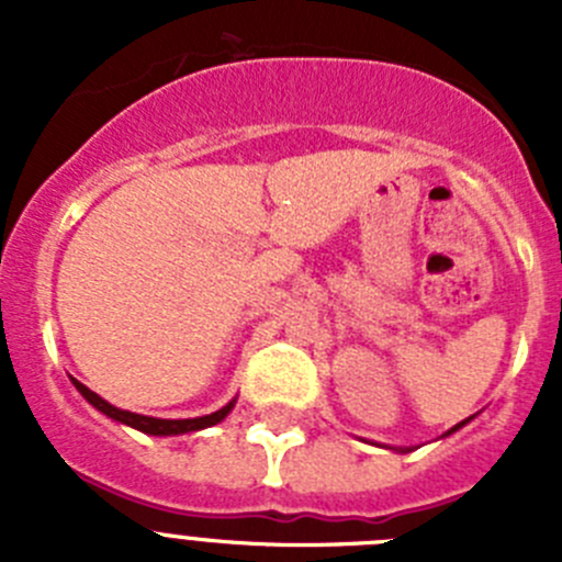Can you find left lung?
Returning <instances> with one entry per match:
<instances>
[{"label": "left lung", "mask_w": 562, "mask_h": 562, "mask_svg": "<svg viewBox=\"0 0 562 562\" xmlns=\"http://www.w3.org/2000/svg\"><path fill=\"white\" fill-rule=\"evenodd\" d=\"M464 422H467V419H464ZM464 422H459V425H456V428H450V430H448V434H453V430H459V428H461V425H464Z\"/></svg>", "instance_id": "8db88e82"}]
</instances>
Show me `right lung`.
<instances>
[{"label":"right lung","mask_w":562,"mask_h":562,"mask_svg":"<svg viewBox=\"0 0 562 562\" xmlns=\"http://www.w3.org/2000/svg\"><path fill=\"white\" fill-rule=\"evenodd\" d=\"M72 382H76V389L81 391L83 400H87L89 405H95V408L101 411V414H106L109 419L123 422V425H128V428L143 430V434L148 436H180V434H191V430H202V428H211V425H220V422L233 411V402H236V400L227 402L225 408H220L216 414L196 416V419H154V416H140V414H132V411L114 408V405H109L103 396H98L95 391H89L83 382L78 380Z\"/></svg>","instance_id":"1"}]
</instances>
